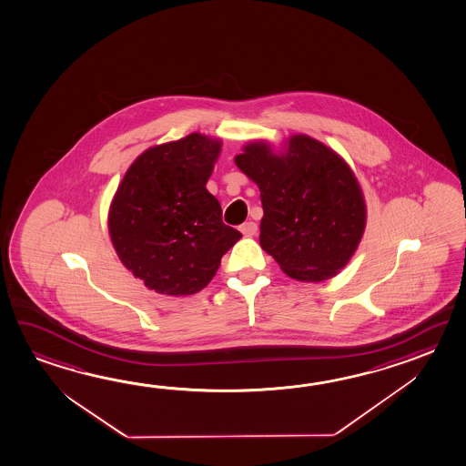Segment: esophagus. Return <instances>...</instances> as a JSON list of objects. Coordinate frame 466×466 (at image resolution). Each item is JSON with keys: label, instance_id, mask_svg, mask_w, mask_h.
Returning <instances> with one entry per match:
<instances>
[{"label": "esophagus", "instance_id": "obj_1", "mask_svg": "<svg viewBox=\"0 0 466 466\" xmlns=\"http://www.w3.org/2000/svg\"><path fill=\"white\" fill-rule=\"evenodd\" d=\"M239 231H241L245 237H253V235H256V231H258V225H256L255 221H247V223H243V225L239 227Z\"/></svg>", "mask_w": 466, "mask_h": 466}]
</instances>
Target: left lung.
I'll return each instance as SVG.
<instances>
[{"label": "left lung", "instance_id": "left-lung-1", "mask_svg": "<svg viewBox=\"0 0 466 466\" xmlns=\"http://www.w3.org/2000/svg\"><path fill=\"white\" fill-rule=\"evenodd\" d=\"M259 187L263 218L259 245L284 273L324 281L347 265L365 227V203L356 177L330 148L294 136L276 156L263 142L235 158Z\"/></svg>", "mask_w": 466, "mask_h": 466}]
</instances>
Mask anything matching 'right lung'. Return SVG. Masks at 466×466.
<instances>
[{
    "label": "right lung",
    "mask_w": 466,
    "mask_h": 466,
    "mask_svg": "<svg viewBox=\"0 0 466 466\" xmlns=\"http://www.w3.org/2000/svg\"><path fill=\"white\" fill-rule=\"evenodd\" d=\"M218 154V140L200 134L152 147L130 165L116 193L109 213L114 248L156 292L200 291L241 238L223 223L221 205L205 187Z\"/></svg>",
    "instance_id": "1"
}]
</instances>
